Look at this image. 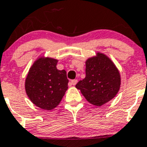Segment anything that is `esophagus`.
I'll use <instances>...</instances> for the list:
<instances>
[{
    "mask_svg": "<svg viewBox=\"0 0 147 147\" xmlns=\"http://www.w3.org/2000/svg\"><path fill=\"white\" fill-rule=\"evenodd\" d=\"M77 83H78L77 79H74V80H72V81H70V84H71V85H75Z\"/></svg>",
    "mask_w": 147,
    "mask_h": 147,
    "instance_id": "34e87169",
    "label": "esophagus"
}]
</instances>
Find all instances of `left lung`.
I'll return each mask as SVG.
<instances>
[{
    "mask_svg": "<svg viewBox=\"0 0 147 147\" xmlns=\"http://www.w3.org/2000/svg\"><path fill=\"white\" fill-rule=\"evenodd\" d=\"M121 85L118 69L112 61L101 53L86 61V77L75 85L86 100L101 106L114 98Z\"/></svg>",
    "mask_w": 147,
    "mask_h": 147,
    "instance_id": "obj_1",
    "label": "left lung"
}]
</instances>
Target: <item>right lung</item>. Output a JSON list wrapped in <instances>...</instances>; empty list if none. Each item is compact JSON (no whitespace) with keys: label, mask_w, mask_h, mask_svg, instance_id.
<instances>
[{"label":"right lung","mask_w":147,"mask_h":147,"mask_svg":"<svg viewBox=\"0 0 147 147\" xmlns=\"http://www.w3.org/2000/svg\"><path fill=\"white\" fill-rule=\"evenodd\" d=\"M57 62L49 58L38 59L29 69L25 82L29 99L46 110L55 108L68 89L66 72L57 69Z\"/></svg>","instance_id":"obj_1"}]
</instances>
